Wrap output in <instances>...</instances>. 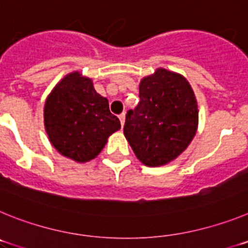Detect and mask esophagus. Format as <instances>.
<instances>
[{"label": "esophagus", "instance_id": "obj_1", "mask_svg": "<svg viewBox=\"0 0 248 248\" xmlns=\"http://www.w3.org/2000/svg\"><path fill=\"white\" fill-rule=\"evenodd\" d=\"M119 119H120V124H122V126H123L124 125V123H125V113L120 114Z\"/></svg>", "mask_w": 248, "mask_h": 248}]
</instances>
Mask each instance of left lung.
<instances>
[{"label": "left lung", "mask_w": 248, "mask_h": 248, "mask_svg": "<svg viewBox=\"0 0 248 248\" xmlns=\"http://www.w3.org/2000/svg\"><path fill=\"white\" fill-rule=\"evenodd\" d=\"M140 102L126 113L124 135L146 166L166 165L194 139L198 102L185 77L164 68L140 80Z\"/></svg>", "instance_id": "left-lung-1"}]
</instances>
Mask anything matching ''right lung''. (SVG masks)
Here are the masks:
<instances>
[{
  "instance_id": "obj_1",
  "label": "right lung",
  "mask_w": 248,
  "mask_h": 248,
  "mask_svg": "<svg viewBox=\"0 0 248 248\" xmlns=\"http://www.w3.org/2000/svg\"><path fill=\"white\" fill-rule=\"evenodd\" d=\"M45 128L58 153L77 163L99 154L120 122L108 99L95 92L91 78L69 73L50 92L45 104Z\"/></svg>"
}]
</instances>
